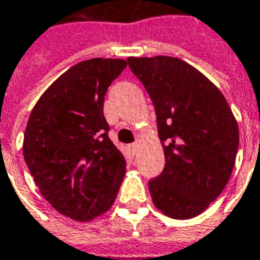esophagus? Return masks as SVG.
Instances as JSON below:
<instances>
[{"instance_id":"esophagus-1","label":"esophagus","mask_w":260,"mask_h":260,"mask_svg":"<svg viewBox=\"0 0 260 260\" xmlns=\"http://www.w3.org/2000/svg\"><path fill=\"white\" fill-rule=\"evenodd\" d=\"M129 149L132 154H135V152H137V149H138V142H134V144H131Z\"/></svg>"}]
</instances>
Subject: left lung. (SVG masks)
I'll return each instance as SVG.
<instances>
[{
	"label": "left lung",
	"instance_id": "1",
	"mask_svg": "<svg viewBox=\"0 0 260 260\" xmlns=\"http://www.w3.org/2000/svg\"><path fill=\"white\" fill-rule=\"evenodd\" d=\"M157 113L166 167L148 183L168 217L191 219L226 187L236 161L239 128L228 101L197 69L170 56L128 57Z\"/></svg>",
	"mask_w": 260,
	"mask_h": 260
}]
</instances>
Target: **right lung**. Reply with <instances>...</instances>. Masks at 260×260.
Returning a JSON list of instances; mask_svg holds the SVG:
<instances>
[{
    "instance_id": "right-lung-1",
    "label": "right lung",
    "mask_w": 260,
    "mask_h": 260,
    "mask_svg": "<svg viewBox=\"0 0 260 260\" xmlns=\"http://www.w3.org/2000/svg\"><path fill=\"white\" fill-rule=\"evenodd\" d=\"M125 68L121 58L77 63L41 94L27 122L23 154L30 174L41 196L77 221L111 209L126 171L103 116L105 93Z\"/></svg>"
}]
</instances>
